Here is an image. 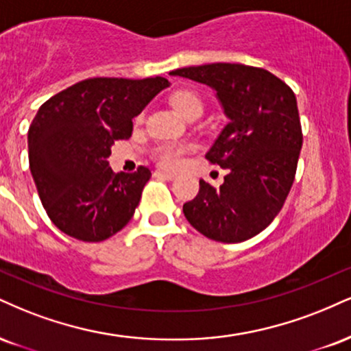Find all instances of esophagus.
Listing matches in <instances>:
<instances>
[{"label":"esophagus","instance_id":"obj_1","mask_svg":"<svg viewBox=\"0 0 351 351\" xmlns=\"http://www.w3.org/2000/svg\"><path fill=\"white\" fill-rule=\"evenodd\" d=\"M155 178H163V180H175L176 175L175 173H170V171H163V170H155Z\"/></svg>","mask_w":351,"mask_h":351}]
</instances>
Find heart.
Returning <instances> with one entry per match:
<instances>
[{
    "label": "heart",
    "instance_id": "obj_1",
    "mask_svg": "<svg viewBox=\"0 0 351 351\" xmlns=\"http://www.w3.org/2000/svg\"><path fill=\"white\" fill-rule=\"evenodd\" d=\"M171 104L181 116H188L193 111H202V101L196 91L180 90L171 96ZM189 150L183 143H162L154 152V157L165 168H176L183 162V157Z\"/></svg>",
    "mask_w": 351,
    "mask_h": 351
}]
</instances>
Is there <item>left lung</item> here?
I'll return each instance as SVG.
<instances>
[{
	"label": "left lung",
	"instance_id": "8db88e82",
	"mask_svg": "<svg viewBox=\"0 0 351 351\" xmlns=\"http://www.w3.org/2000/svg\"><path fill=\"white\" fill-rule=\"evenodd\" d=\"M208 84L227 116L206 154L227 168L219 188L199 180V193L183 206L188 222L210 240L239 243L278 216L296 175L302 130L298 101L273 73L242 63H208L170 71Z\"/></svg>",
	"mask_w": 351,
	"mask_h": 351
}]
</instances>
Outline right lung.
<instances>
[{"instance_id":"right-lung-1","label":"right lung","mask_w":351,"mask_h":351,"mask_svg":"<svg viewBox=\"0 0 351 351\" xmlns=\"http://www.w3.org/2000/svg\"><path fill=\"white\" fill-rule=\"evenodd\" d=\"M168 86L163 77L88 78L39 108L27 134L29 168L47 216L66 235L101 242L132 219L152 173L138 167L116 175L108 157Z\"/></svg>"}]
</instances>
